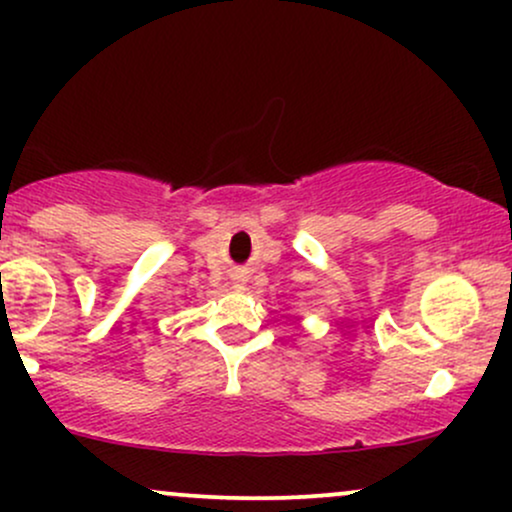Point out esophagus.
Listing matches in <instances>:
<instances>
[{"label": "esophagus", "mask_w": 512, "mask_h": 512, "mask_svg": "<svg viewBox=\"0 0 512 512\" xmlns=\"http://www.w3.org/2000/svg\"><path fill=\"white\" fill-rule=\"evenodd\" d=\"M245 281H248V279H245V274H236V286H238V289L245 284Z\"/></svg>", "instance_id": "34e87169"}]
</instances>
